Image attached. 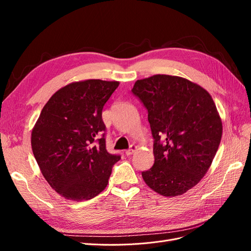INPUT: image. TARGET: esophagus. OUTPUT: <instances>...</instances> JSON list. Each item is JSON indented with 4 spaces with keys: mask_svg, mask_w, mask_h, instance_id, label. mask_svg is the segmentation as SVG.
<instances>
[{
    "mask_svg": "<svg viewBox=\"0 0 251 251\" xmlns=\"http://www.w3.org/2000/svg\"><path fill=\"white\" fill-rule=\"evenodd\" d=\"M136 151H137V146H135V144H132L131 148L126 151V154L127 156H130V155H133Z\"/></svg>",
    "mask_w": 251,
    "mask_h": 251,
    "instance_id": "1",
    "label": "esophagus"
}]
</instances>
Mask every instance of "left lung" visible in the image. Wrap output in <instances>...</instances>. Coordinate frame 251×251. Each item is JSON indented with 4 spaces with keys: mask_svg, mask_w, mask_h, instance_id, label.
I'll list each match as a JSON object with an SVG mask.
<instances>
[{
    "mask_svg": "<svg viewBox=\"0 0 251 251\" xmlns=\"http://www.w3.org/2000/svg\"><path fill=\"white\" fill-rule=\"evenodd\" d=\"M132 92L148 109L155 139V162L141 173L144 182L164 197L183 195L207 173L222 138L214 100L196 82L166 74L138 79Z\"/></svg>",
    "mask_w": 251,
    "mask_h": 251,
    "instance_id": "1",
    "label": "left lung"
}]
</instances>
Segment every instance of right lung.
Here are the masks:
<instances>
[{"label":"right lung","instance_id":"right-lung-1","mask_svg":"<svg viewBox=\"0 0 251 251\" xmlns=\"http://www.w3.org/2000/svg\"><path fill=\"white\" fill-rule=\"evenodd\" d=\"M119 81L86 79L57 90L40 114L31 148L44 178L67 200L94 198L109 183L120 156L105 150L101 118Z\"/></svg>","mask_w":251,"mask_h":251}]
</instances>
